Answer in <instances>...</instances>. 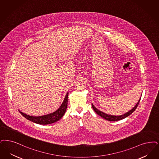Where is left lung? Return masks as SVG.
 I'll list each match as a JSON object with an SVG mask.
<instances>
[{
  "mask_svg": "<svg viewBox=\"0 0 159 159\" xmlns=\"http://www.w3.org/2000/svg\"><path fill=\"white\" fill-rule=\"evenodd\" d=\"M141 98L140 97V99L139 101H138V102L137 103V104L135 105V106L132 109H131L129 111L127 112V113L124 114V115H118V116H115V115H112L107 114H105L104 112H103L102 111H101L100 110L98 109L97 108L95 107V106L92 103V108L93 109V110L95 111L96 113L98 115H99V116H101V117H102L103 118L105 119L106 120H108L109 121H120L122 119H124L127 116H128L129 115L131 114L136 109V108H137L139 104V102L140 101V99H141Z\"/></svg>",
  "mask_w": 159,
  "mask_h": 159,
  "instance_id": "1",
  "label": "left lung"
}]
</instances>
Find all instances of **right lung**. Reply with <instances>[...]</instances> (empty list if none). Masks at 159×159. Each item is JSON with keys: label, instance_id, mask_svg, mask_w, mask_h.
<instances>
[{"label": "right lung", "instance_id": "right-lung-1", "mask_svg": "<svg viewBox=\"0 0 159 159\" xmlns=\"http://www.w3.org/2000/svg\"><path fill=\"white\" fill-rule=\"evenodd\" d=\"M68 95H69V92H67V94L65 96L63 102L62 103L60 107V108H58L56 111L50 114L39 116H30V115L25 114L20 112V111H19L20 114L22 115L23 116H24L26 119L38 124L47 125V124L56 122L58 120H60L63 117V116L66 112V109L67 107Z\"/></svg>", "mask_w": 159, "mask_h": 159}]
</instances>
